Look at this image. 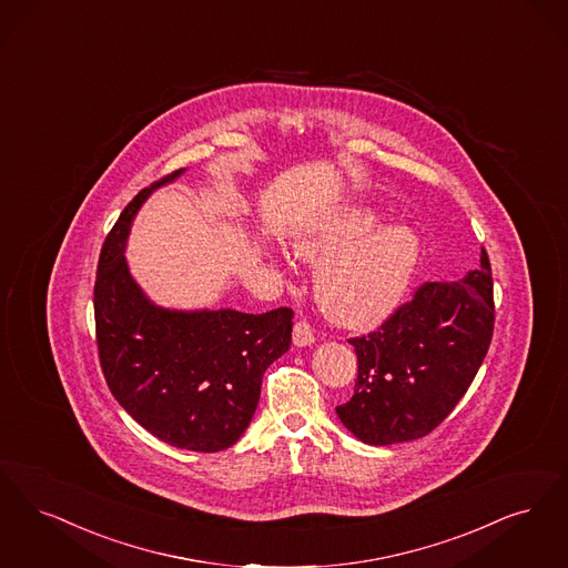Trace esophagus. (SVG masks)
I'll use <instances>...</instances> for the list:
<instances>
[{"label":"esophagus","mask_w":568,"mask_h":568,"mask_svg":"<svg viewBox=\"0 0 568 568\" xmlns=\"http://www.w3.org/2000/svg\"><path fill=\"white\" fill-rule=\"evenodd\" d=\"M293 344L296 347H307L314 344V331L307 322H296L293 328Z\"/></svg>","instance_id":"1"}]
</instances>
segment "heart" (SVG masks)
<instances>
[{"instance_id":"1","label":"heart","mask_w":568,"mask_h":568,"mask_svg":"<svg viewBox=\"0 0 568 568\" xmlns=\"http://www.w3.org/2000/svg\"><path fill=\"white\" fill-rule=\"evenodd\" d=\"M371 203L326 210L298 224L291 246L318 263L314 293L324 316L344 328L367 331L390 318L418 272L422 242L407 222H386Z\"/></svg>"}]
</instances>
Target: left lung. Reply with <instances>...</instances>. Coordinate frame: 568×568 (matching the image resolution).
<instances>
[{
    "label": "left lung",
    "instance_id": "8db88e82",
    "mask_svg": "<svg viewBox=\"0 0 568 568\" xmlns=\"http://www.w3.org/2000/svg\"><path fill=\"white\" fill-rule=\"evenodd\" d=\"M458 282H428L367 337L349 339L358 356L354 396L335 412L363 444L414 442L444 422L469 390L493 342V270Z\"/></svg>",
    "mask_w": 568,
    "mask_h": 568
}]
</instances>
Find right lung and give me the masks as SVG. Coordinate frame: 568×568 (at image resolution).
<instances>
[{
	"instance_id": "right-lung-1",
	"label": "right lung",
	"mask_w": 568,
	"mask_h": 568,
	"mask_svg": "<svg viewBox=\"0 0 568 568\" xmlns=\"http://www.w3.org/2000/svg\"><path fill=\"white\" fill-rule=\"evenodd\" d=\"M186 170L150 184L126 205L99 254L95 328L101 369L124 412L165 444L221 452L256 412L263 373L288 347L293 310H170L140 288L124 247L144 201Z\"/></svg>"
}]
</instances>
